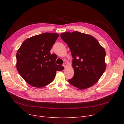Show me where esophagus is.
Segmentation results:
<instances>
[{
	"label": "esophagus",
	"instance_id": "34e87169",
	"mask_svg": "<svg viewBox=\"0 0 124 124\" xmlns=\"http://www.w3.org/2000/svg\"><path fill=\"white\" fill-rule=\"evenodd\" d=\"M63 66L64 67V68H66V67L67 66V64L66 63H64L63 64Z\"/></svg>",
	"mask_w": 124,
	"mask_h": 124
}]
</instances>
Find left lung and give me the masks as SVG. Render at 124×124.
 Returning a JSON list of instances; mask_svg holds the SVG:
<instances>
[{"instance_id": "left-lung-1", "label": "left lung", "mask_w": 124, "mask_h": 124, "mask_svg": "<svg viewBox=\"0 0 124 124\" xmlns=\"http://www.w3.org/2000/svg\"><path fill=\"white\" fill-rule=\"evenodd\" d=\"M73 58L74 74L68 80L73 86L84 89L93 85L106 68V51L92 36L75 31L61 33Z\"/></svg>"}]
</instances>
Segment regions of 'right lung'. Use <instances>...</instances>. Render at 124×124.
<instances>
[{"label":"right lung","instance_id":"obj_1","mask_svg":"<svg viewBox=\"0 0 124 124\" xmlns=\"http://www.w3.org/2000/svg\"><path fill=\"white\" fill-rule=\"evenodd\" d=\"M52 32L32 36L23 43L17 51L16 68L23 78L31 86L42 87L50 84L57 71L64 67L57 65V55L50 50L58 38Z\"/></svg>","mask_w":124,"mask_h":124}]
</instances>
